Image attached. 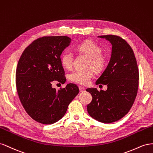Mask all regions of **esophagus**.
Listing matches in <instances>:
<instances>
[{"instance_id": "obj_1", "label": "esophagus", "mask_w": 153, "mask_h": 153, "mask_svg": "<svg viewBox=\"0 0 153 153\" xmlns=\"http://www.w3.org/2000/svg\"><path fill=\"white\" fill-rule=\"evenodd\" d=\"M79 91H80L81 93L84 92V91H85V88H82V87H81V86H79Z\"/></svg>"}]
</instances>
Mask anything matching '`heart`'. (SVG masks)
<instances>
[{
    "instance_id": "1",
    "label": "heart",
    "mask_w": 153,
    "mask_h": 153,
    "mask_svg": "<svg viewBox=\"0 0 153 153\" xmlns=\"http://www.w3.org/2000/svg\"><path fill=\"white\" fill-rule=\"evenodd\" d=\"M77 50L81 53L88 56L90 59L88 67L92 68L96 71L102 70L106 64V58L102 53V49L97 44L92 41H85L79 43L77 46ZM74 55L72 51H65L61 56V63L63 67L70 69L72 67ZM94 76L92 71H73L69 75L71 81L75 83L86 85L90 82V80Z\"/></svg>"
}]
</instances>
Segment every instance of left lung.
Masks as SVG:
<instances>
[{
  "label": "left lung",
  "instance_id": "left-lung-1",
  "mask_svg": "<svg viewBox=\"0 0 153 153\" xmlns=\"http://www.w3.org/2000/svg\"><path fill=\"white\" fill-rule=\"evenodd\" d=\"M99 37L112 45L110 62L95 82L106 85L108 88L86 90L92 96L87 111L94 119L108 124L120 120L131 108L138 92L139 72L134 52L127 42L113 34Z\"/></svg>",
  "mask_w": 153,
  "mask_h": 153
}]
</instances>
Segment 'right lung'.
Returning <instances> with one entry per match:
<instances>
[{"mask_svg":"<svg viewBox=\"0 0 153 153\" xmlns=\"http://www.w3.org/2000/svg\"><path fill=\"white\" fill-rule=\"evenodd\" d=\"M67 36H43L25 49L17 65L16 86L20 101L33 120L43 124L58 121L79 89L73 83L56 90L52 82L65 83L60 56L71 43Z\"/></svg>","mask_w":153,"mask_h":153,"instance_id":"obj_1","label":"right lung"}]
</instances>
